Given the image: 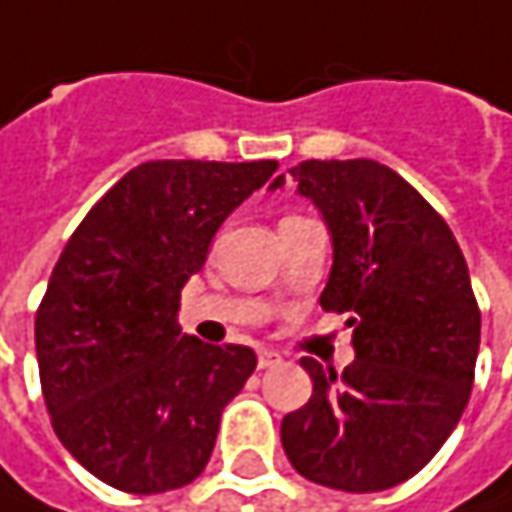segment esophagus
I'll return each instance as SVG.
<instances>
[{
	"label": "esophagus",
	"mask_w": 512,
	"mask_h": 512,
	"mask_svg": "<svg viewBox=\"0 0 512 512\" xmlns=\"http://www.w3.org/2000/svg\"><path fill=\"white\" fill-rule=\"evenodd\" d=\"M282 358L271 352V349H259V370H268V367H276Z\"/></svg>",
	"instance_id": "34e87169"
}]
</instances>
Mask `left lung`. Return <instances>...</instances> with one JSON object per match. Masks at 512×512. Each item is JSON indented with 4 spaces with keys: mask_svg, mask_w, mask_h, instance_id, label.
Listing matches in <instances>:
<instances>
[{
    "mask_svg": "<svg viewBox=\"0 0 512 512\" xmlns=\"http://www.w3.org/2000/svg\"><path fill=\"white\" fill-rule=\"evenodd\" d=\"M288 174L332 233L320 306L349 314L355 361L341 376L300 361L314 390L285 414L282 449L320 487L390 490L440 452L469 402L481 344L469 268L440 212L393 168L306 160Z\"/></svg>",
    "mask_w": 512,
    "mask_h": 512,
    "instance_id": "1",
    "label": "left lung"
}]
</instances>
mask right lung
Segmentation results:
<instances>
[{
  "mask_svg": "<svg viewBox=\"0 0 512 512\" xmlns=\"http://www.w3.org/2000/svg\"><path fill=\"white\" fill-rule=\"evenodd\" d=\"M279 163L151 160L92 206L34 317L43 399L98 481L151 495L192 484L256 352L180 335V291L227 215Z\"/></svg>",
  "mask_w": 512,
  "mask_h": 512,
  "instance_id": "obj_1",
  "label": "right lung"
}]
</instances>
